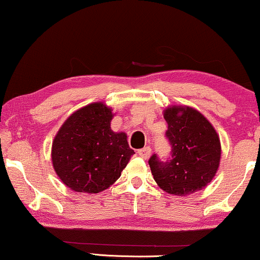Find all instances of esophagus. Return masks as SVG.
<instances>
[{
	"mask_svg": "<svg viewBox=\"0 0 260 260\" xmlns=\"http://www.w3.org/2000/svg\"><path fill=\"white\" fill-rule=\"evenodd\" d=\"M138 155H140L143 159H148L151 155V149L149 147H145L143 149H141V150H138Z\"/></svg>",
	"mask_w": 260,
	"mask_h": 260,
	"instance_id": "1",
	"label": "esophagus"
}]
</instances>
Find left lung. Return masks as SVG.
Here are the masks:
<instances>
[{"label":"left lung","instance_id":"1","mask_svg":"<svg viewBox=\"0 0 260 260\" xmlns=\"http://www.w3.org/2000/svg\"><path fill=\"white\" fill-rule=\"evenodd\" d=\"M168 123L166 136L172 144V159H149L158 187L173 195L193 194L213 180L221 158L219 135L200 111L190 106L173 105L163 111Z\"/></svg>","mask_w":260,"mask_h":260}]
</instances>
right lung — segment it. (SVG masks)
Segmentation results:
<instances>
[{"label": "right lung", "instance_id": "right-lung-1", "mask_svg": "<svg viewBox=\"0 0 260 260\" xmlns=\"http://www.w3.org/2000/svg\"><path fill=\"white\" fill-rule=\"evenodd\" d=\"M113 116L105 103H91L74 111L56 133L53 168L73 191L95 194L108 189L135 154L126 134L111 130Z\"/></svg>", "mask_w": 260, "mask_h": 260}]
</instances>
